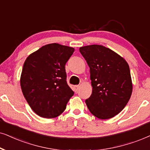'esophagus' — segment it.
Listing matches in <instances>:
<instances>
[{
  "mask_svg": "<svg viewBox=\"0 0 150 150\" xmlns=\"http://www.w3.org/2000/svg\"><path fill=\"white\" fill-rule=\"evenodd\" d=\"M73 89H74V91L77 92V91H78V89H79V86L78 85L75 86L73 87Z\"/></svg>",
  "mask_w": 150,
  "mask_h": 150,
  "instance_id": "obj_1",
  "label": "esophagus"
}]
</instances>
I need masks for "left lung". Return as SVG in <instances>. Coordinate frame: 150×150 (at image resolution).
<instances>
[{
  "label": "left lung",
  "instance_id": "left-lung-1",
  "mask_svg": "<svg viewBox=\"0 0 150 150\" xmlns=\"http://www.w3.org/2000/svg\"><path fill=\"white\" fill-rule=\"evenodd\" d=\"M79 52L90 68L93 91L86 99L90 112L100 119L118 115L128 102L132 92L127 62L109 48L88 45Z\"/></svg>",
  "mask_w": 150,
  "mask_h": 150
}]
</instances>
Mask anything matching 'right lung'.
<instances>
[{
    "mask_svg": "<svg viewBox=\"0 0 150 150\" xmlns=\"http://www.w3.org/2000/svg\"><path fill=\"white\" fill-rule=\"evenodd\" d=\"M74 50L57 43L49 44L26 59L21 89L31 108L40 117L51 119L61 115L74 95L67 83L65 70Z\"/></svg>",
    "mask_w": 150,
    "mask_h": 150,
    "instance_id": "right-lung-1",
    "label": "right lung"
}]
</instances>
